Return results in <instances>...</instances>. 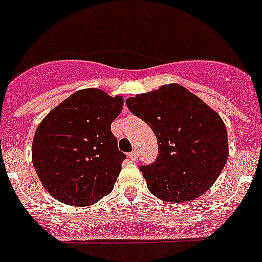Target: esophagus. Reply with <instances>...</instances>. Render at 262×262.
Wrapping results in <instances>:
<instances>
[{"label": "esophagus", "mask_w": 262, "mask_h": 262, "mask_svg": "<svg viewBox=\"0 0 262 262\" xmlns=\"http://www.w3.org/2000/svg\"><path fill=\"white\" fill-rule=\"evenodd\" d=\"M127 158L135 162V160H137V152L133 151V152H130V154H127Z\"/></svg>", "instance_id": "esophagus-1"}]
</instances>
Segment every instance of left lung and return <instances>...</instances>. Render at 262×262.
<instances>
[{
    "label": "left lung",
    "mask_w": 262,
    "mask_h": 262,
    "mask_svg": "<svg viewBox=\"0 0 262 262\" xmlns=\"http://www.w3.org/2000/svg\"><path fill=\"white\" fill-rule=\"evenodd\" d=\"M126 106L151 126L159 144L155 163L140 168L148 190L168 203L204 194L228 158L227 129L220 115L179 84L136 95Z\"/></svg>",
    "instance_id": "1"
}]
</instances>
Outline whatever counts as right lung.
<instances>
[{
  "label": "right lung",
  "instance_id": "1",
  "mask_svg": "<svg viewBox=\"0 0 262 262\" xmlns=\"http://www.w3.org/2000/svg\"><path fill=\"white\" fill-rule=\"evenodd\" d=\"M122 107V96L87 88L72 94L39 123L32 163L54 199L85 207L113 190L126 158L111 133V122Z\"/></svg>",
  "mask_w": 262,
  "mask_h": 262
}]
</instances>
